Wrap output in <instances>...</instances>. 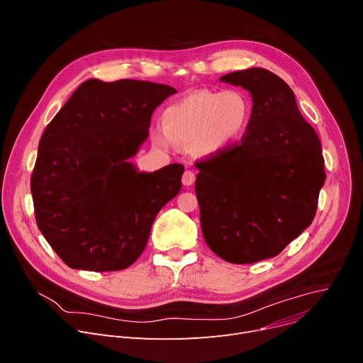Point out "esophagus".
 Wrapping results in <instances>:
<instances>
[{
  "mask_svg": "<svg viewBox=\"0 0 363 363\" xmlns=\"http://www.w3.org/2000/svg\"><path fill=\"white\" fill-rule=\"evenodd\" d=\"M194 179H196V177H194V173L191 170H186L183 177H182V182H183L184 186H191L194 183Z\"/></svg>",
  "mask_w": 363,
  "mask_h": 363,
  "instance_id": "34e87169",
  "label": "esophagus"
}]
</instances>
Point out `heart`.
Wrapping results in <instances>:
<instances>
[{
	"label": "heart",
	"instance_id": "heart-1",
	"mask_svg": "<svg viewBox=\"0 0 363 363\" xmlns=\"http://www.w3.org/2000/svg\"><path fill=\"white\" fill-rule=\"evenodd\" d=\"M252 118L253 103L241 90L194 91L162 111L152 143L164 151L191 145L194 154L212 157L237 145Z\"/></svg>",
	"mask_w": 363,
	"mask_h": 363
}]
</instances>
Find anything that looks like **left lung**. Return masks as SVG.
Here are the masks:
<instances>
[{"label":"left lung","instance_id":"1","mask_svg":"<svg viewBox=\"0 0 363 363\" xmlns=\"http://www.w3.org/2000/svg\"><path fill=\"white\" fill-rule=\"evenodd\" d=\"M219 79L250 93L253 118L238 147L196 164L201 227L220 259L256 263L311 225L325 182L321 144L281 77L248 68Z\"/></svg>","mask_w":363,"mask_h":363}]
</instances>
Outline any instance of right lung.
Here are the masks:
<instances>
[{
    "label": "right lung",
    "mask_w": 363,
    "mask_h": 363,
    "mask_svg": "<svg viewBox=\"0 0 363 363\" xmlns=\"http://www.w3.org/2000/svg\"><path fill=\"white\" fill-rule=\"evenodd\" d=\"M177 91L148 81L87 79L46 126L30 180L40 233L67 266L129 267L161 208L182 189L184 167L148 173L130 161L154 110Z\"/></svg>",
    "instance_id": "add662e5"
}]
</instances>
